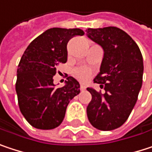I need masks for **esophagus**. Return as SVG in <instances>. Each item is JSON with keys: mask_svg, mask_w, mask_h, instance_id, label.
<instances>
[{"mask_svg": "<svg viewBox=\"0 0 152 152\" xmlns=\"http://www.w3.org/2000/svg\"><path fill=\"white\" fill-rule=\"evenodd\" d=\"M80 90L81 91H85L86 90V86L84 84H80Z\"/></svg>", "mask_w": 152, "mask_h": 152, "instance_id": "1", "label": "esophagus"}]
</instances>
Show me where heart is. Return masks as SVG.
I'll return each mask as SVG.
<instances>
[{"label":"heart","instance_id":"obj_1","mask_svg":"<svg viewBox=\"0 0 152 152\" xmlns=\"http://www.w3.org/2000/svg\"><path fill=\"white\" fill-rule=\"evenodd\" d=\"M92 73V70L89 68V67H79L77 69H75L74 71V74L77 78L82 80H86Z\"/></svg>","mask_w":152,"mask_h":152}]
</instances>
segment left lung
<instances>
[{
  "label": "left lung",
  "instance_id": "left-lung-1",
  "mask_svg": "<svg viewBox=\"0 0 152 152\" xmlns=\"http://www.w3.org/2000/svg\"><path fill=\"white\" fill-rule=\"evenodd\" d=\"M86 31L104 51L100 72L94 82L102 84L105 93L86 88L92 94L86 107L87 117L94 128L112 130L127 121L137 101L142 83V53L136 42L121 28L105 27Z\"/></svg>",
  "mask_w": 152,
  "mask_h": 152
}]
</instances>
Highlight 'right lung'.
Returning <instances> with one entry per match:
<instances>
[{
	"label": "right lung",
	"mask_w": 152,
	"mask_h": 152,
	"mask_svg": "<svg viewBox=\"0 0 152 152\" xmlns=\"http://www.w3.org/2000/svg\"><path fill=\"white\" fill-rule=\"evenodd\" d=\"M80 28H51L35 38L25 50L17 69L15 91L21 113L39 129H52L64 120L67 105L80 94V83L68 77L56 88L53 76L58 64L67 61V43L83 36Z\"/></svg>",
	"instance_id": "add662e5"
}]
</instances>
